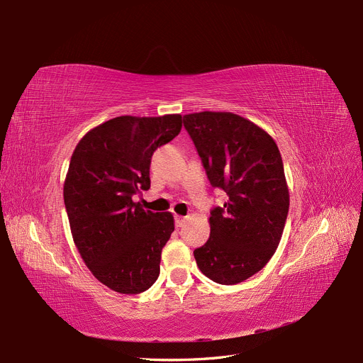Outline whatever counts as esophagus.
<instances>
[{
	"mask_svg": "<svg viewBox=\"0 0 363 363\" xmlns=\"http://www.w3.org/2000/svg\"><path fill=\"white\" fill-rule=\"evenodd\" d=\"M186 216H181V215H177L175 216V223H177V227H184L185 223H186Z\"/></svg>",
	"mask_w": 363,
	"mask_h": 363,
	"instance_id": "esophagus-1",
	"label": "esophagus"
}]
</instances>
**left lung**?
<instances>
[{
  "instance_id": "left-lung-1",
  "label": "left lung",
  "mask_w": 363,
  "mask_h": 363,
  "mask_svg": "<svg viewBox=\"0 0 363 363\" xmlns=\"http://www.w3.org/2000/svg\"><path fill=\"white\" fill-rule=\"evenodd\" d=\"M212 186L228 200L211 212L209 240L194 250L200 272L220 285L258 273L280 243L289 190L274 139L233 113L184 116Z\"/></svg>"
}]
</instances>
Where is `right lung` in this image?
Segmentation results:
<instances>
[{
    "label": "right lung",
    "mask_w": 363,
    "mask_h": 363,
    "mask_svg": "<svg viewBox=\"0 0 363 363\" xmlns=\"http://www.w3.org/2000/svg\"><path fill=\"white\" fill-rule=\"evenodd\" d=\"M181 128V114L121 116L89 130L72 152L64 184L72 239L91 274L116 292L140 294L160 274L175 220L132 196L148 190L152 152Z\"/></svg>",
    "instance_id": "right-lung-1"
}]
</instances>
